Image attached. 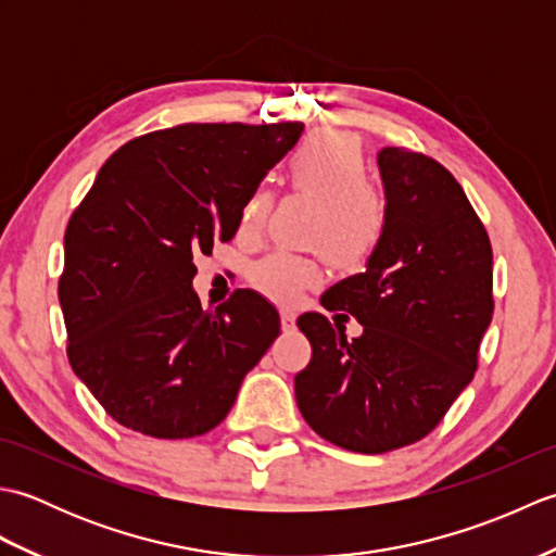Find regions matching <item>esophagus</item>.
Here are the masks:
<instances>
[{
	"mask_svg": "<svg viewBox=\"0 0 556 556\" xmlns=\"http://www.w3.org/2000/svg\"><path fill=\"white\" fill-rule=\"evenodd\" d=\"M279 317H281V329H285V332H291V329L296 327V313L293 311H281Z\"/></svg>",
	"mask_w": 556,
	"mask_h": 556,
	"instance_id": "esophagus-1",
	"label": "esophagus"
}]
</instances>
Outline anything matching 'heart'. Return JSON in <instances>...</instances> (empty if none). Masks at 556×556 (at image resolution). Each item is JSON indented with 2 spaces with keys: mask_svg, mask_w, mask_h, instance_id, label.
Wrapping results in <instances>:
<instances>
[{
  "mask_svg": "<svg viewBox=\"0 0 556 556\" xmlns=\"http://www.w3.org/2000/svg\"><path fill=\"white\" fill-rule=\"evenodd\" d=\"M289 176L296 191L320 200L313 241L341 265H358L382 243L389 203L382 188L365 181L368 167L361 143L349 134L317 131L293 150ZM271 207L267 188H255L241 210V229L253 231ZM253 285L269 299L291 303L320 279L315 260L287 251L269 253L253 267Z\"/></svg>",
  "mask_w": 556,
  "mask_h": 556,
  "instance_id": "obj_1",
  "label": "heart"
}]
</instances>
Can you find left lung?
<instances>
[{
    "label": "left lung",
    "instance_id": "left-lung-1",
    "mask_svg": "<svg viewBox=\"0 0 556 556\" xmlns=\"http://www.w3.org/2000/svg\"><path fill=\"white\" fill-rule=\"evenodd\" d=\"M389 222L365 271L323 293L363 334L299 317L313 358L296 375L305 422L341 448L384 454L430 434L473 380L492 323V245L464 188L406 148L377 152Z\"/></svg>",
    "mask_w": 556,
    "mask_h": 556
}]
</instances>
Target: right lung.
<instances>
[{
  "label": "right lung",
  "instance_id": "add662e5",
  "mask_svg": "<svg viewBox=\"0 0 556 556\" xmlns=\"http://www.w3.org/2000/svg\"><path fill=\"white\" fill-rule=\"evenodd\" d=\"M303 124H181L128 140L68 219L59 277L68 363L116 422L157 440L227 418L279 337L251 289L215 311L193 291L195 253L233 239L265 174Z\"/></svg>",
  "mask_w": 556,
  "mask_h": 556
}]
</instances>
